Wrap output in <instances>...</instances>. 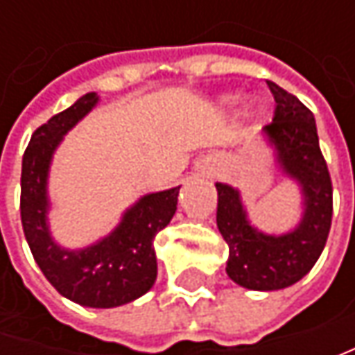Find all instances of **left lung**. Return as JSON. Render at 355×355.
Wrapping results in <instances>:
<instances>
[{
  "mask_svg": "<svg viewBox=\"0 0 355 355\" xmlns=\"http://www.w3.org/2000/svg\"><path fill=\"white\" fill-rule=\"evenodd\" d=\"M275 116L265 128L282 171L302 185L304 217L293 233L272 237L249 225L239 191L217 184V227L229 247L227 275L251 291H279L302 279L324 251L332 225V180L314 114L288 90L266 80Z\"/></svg>",
  "mask_w": 355,
  "mask_h": 355,
  "instance_id": "1",
  "label": "left lung"
}]
</instances>
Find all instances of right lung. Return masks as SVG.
<instances>
[{
	"label": "right lung",
	"instance_id": "right-lung-1",
	"mask_svg": "<svg viewBox=\"0 0 355 355\" xmlns=\"http://www.w3.org/2000/svg\"><path fill=\"white\" fill-rule=\"evenodd\" d=\"M96 92L78 98L35 130L21 164V225L45 279L69 300L90 308H112L136 300L156 282L154 239L178 209L180 187L150 193L126 211L122 223L101 243L64 251L47 229V171L61 138L96 104Z\"/></svg>",
	"mask_w": 355,
	"mask_h": 355
}]
</instances>
